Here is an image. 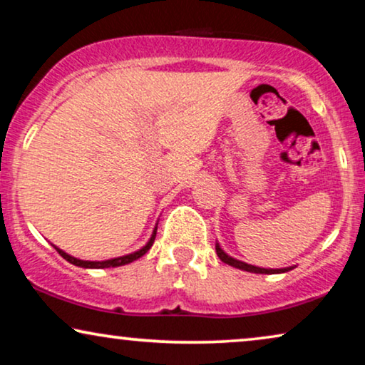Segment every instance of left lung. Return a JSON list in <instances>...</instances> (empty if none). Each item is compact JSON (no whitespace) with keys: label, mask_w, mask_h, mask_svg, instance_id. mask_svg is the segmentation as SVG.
Wrapping results in <instances>:
<instances>
[{"label":"left lung","mask_w":365,"mask_h":365,"mask_svg":"<svg viewBox=\"0 0 365 365\" xmlns=\"http://www.w3.org/2000/svg\"><path fill=\"white\" fill-rule=\"evenodd\" d=\"M216 252L222 262H226V264H229V266H232L236 269H241V271H247V272H254V274H281V272H287V271H291V269L296 267V266H291V267H281V269H266V267L251 266V264L237 261V259L227 256V254L221 249V246H219V242H216Z\"/></svg>","instance_id":"1"}]
</instances>
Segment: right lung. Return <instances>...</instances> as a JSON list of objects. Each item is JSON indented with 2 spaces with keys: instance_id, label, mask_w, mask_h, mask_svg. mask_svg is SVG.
<instances>
[{
  "instance_id": "1",
  "label": "right lung",
  "mask_w": 365,
  "mask_h": 365,
  "mask_svg": "<svg viewBox=\"0 0 365 365\" xmlns=\"http://www.w3.org/2000/svg\"><path fill=\"white\" fill-rule=\"evenodd\" d=\"M156 231H158V224L154 226V231L151 234V237H149V241L144 244V246L141 249H138V251H134L131 254H126V256H121V257H114V259H108V261H83V259H78V257H73L69 256L68 252H64L63 249L56 247L53 244V247L56 249V251L61 254V256L66 259L68 262L74 264V266L78 267H84V269H106V267H119V266H124V264H129L133 261H136V259H139L141 256H144L149 249H151L154 239H156Z\"/></svg>"
}]
</instances>
